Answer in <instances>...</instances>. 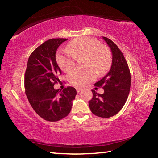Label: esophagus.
Masks as SVG:
<instances>
[{
	"label": "esophagus",
	"mask_w": 158,
	"mask_h": 158,
	"mask_svg": "<svg viewBox=\"0 0 158 158\" xmlns=\"http://www.w3.org/2000/svg\"><path fill=\"white\" fill-rule=\"evenodd\" d=\"M80 91H81V89H77V93H80Z\"/></svg>",
	"instance_id": "1"
}]
</instances>
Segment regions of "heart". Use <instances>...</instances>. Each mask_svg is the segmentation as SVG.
Masks as SVG:
<instances>
[{"instance_id": "heart-1", "label": "heart", "mask_w": 158, "mask_h": 158, "mask_svg": "<svg viewBox=\"0 0 158 158\" xmlns=\"http://www.w3.org/2000/svg\"><path fill=\"white\" fill-rule=\"evenodd\" d=\"M86 57L85 67L91 68L98 76L105 74L111 65V54L98 40L81 37L74 39L67 49H60L56 53L58 66L64 72H69L75 65V58ZM95 79L91 69H74L68 74V81L74 86L82 88Z\"/></svg>"}]
</instances>
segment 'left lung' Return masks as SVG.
<instances>
[{
	"mask_svg": "<svg viewBox=\"0 0 158 158\" xmlns=\"http://www.w3.org/2000/svg\"><path fill=\"white\" fill-rule=\"evenodd\" d=\"M112 53L110 70L95 85L105 90L100 94L92 90L93 98L89 107L93 114L101 118H109L117 114L123 107L129 95L131 76L129 67L121 51L110 39L103 37Z\"/></svg>",
	"mask_w": 158,
	"mask_h": 158,
	"instance_id": "obj_1",
	"label": "left lung"
}]
</instances>
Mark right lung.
<instances>
[{
	"label": "right lung",
	"mask_w": 158,
	"mask_h": 158,
	"mask_svg": "<svg viewBox=\"0 0 158 158\" xmlns=\"http://www.w3.org/2000/svg\"><path fill=\"white\" fill-rule=\"evenodd\" d=\"M68 39L53 38L37 47L28 58L24 76L26 95L34 111L47 121L56 122L69 114L76 89L68 86L61 91L53 85L60 82L61 70L56 60L58 47Z\"/></svg>",
	"instance_id": "1"
}]
</instances>
